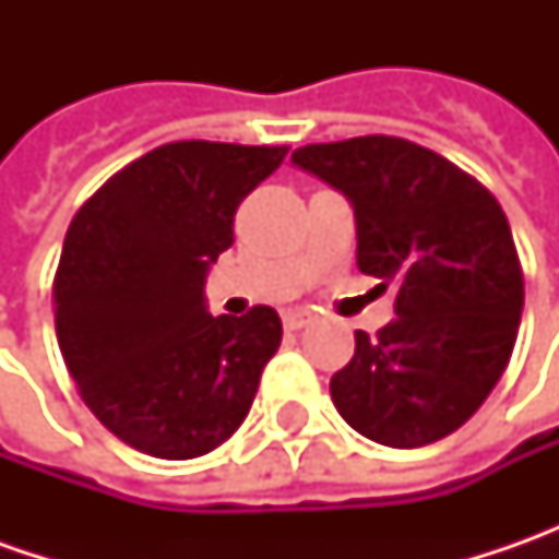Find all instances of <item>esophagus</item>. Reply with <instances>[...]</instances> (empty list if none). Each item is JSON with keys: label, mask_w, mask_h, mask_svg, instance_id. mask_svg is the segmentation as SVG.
Instances as JSON below:
<instances>
[{"label": "esophagus", "mask_w": 559, "mask_h": 559, "mask_svg": "<svg viewBox=\"0 0 559 559\" xmlns=\"http://www.w3.org/2000/svg\"><path fill=\"white\" fill-rule=\"evenodd\" d=\"M286 330H305V326H311L313 323V313H305V311H295V313H286Z\"/></svg>", "instance_id": "esophagus-1"}]
</instances>
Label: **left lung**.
Masks as SVG:
<instances>
[{
	"label": "left lung",
	"mask_w": 559,
	"mask_h": 559,
	"mask_svg": "<svg viewBox=\"0 0 559 559\" xmlns=\"http://www.w3.org/2000/svg\"><path fill=\"white\" fill-rule=\"evenodd\" d=\"M292 162L355 204L357 267L395 283V320L355 333L330 382L360 436L423 448L491 395L516 345L523 267L498 199L439 152L401 136L313 142Z\"/></svg>",
	"instance_id": "1"
}]
</instances>
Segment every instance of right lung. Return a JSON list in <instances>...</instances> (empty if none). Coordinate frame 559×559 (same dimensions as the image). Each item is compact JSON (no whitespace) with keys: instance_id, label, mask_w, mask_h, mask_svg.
<instances>
[{"instance_id":"right-lung-1","label":"right lung","mask_w":559,"mask_h":559,"mask_svg":"<svg viewBox=\"0 0 559 559\" xmlns=\"http://www.w3.org/2000/svg\"><path fill=\"white\" fill-rule=\"evenodd\" d=\"M286 152L167 142L98 186L68 226L52 283L58 348L83 404L142 454L202 457L248 417L283 323L267 305L211 317L204 273Z\"/></svg>"}]
</instances>
